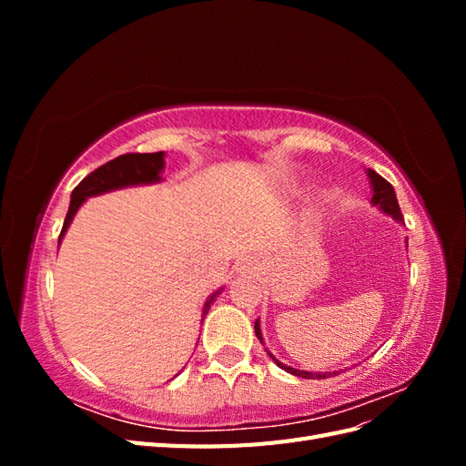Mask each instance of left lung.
<instances>
[{
  "mask_svg": "<svg viewBox=\"0 0 466 466\" xmlns=\"http://www.w3.org/2000/svg\"><path fill=\"white\" fill-rule=\"evenodd\" d=\"M368 177H370V185H371V190H373L371 204L377 206L380 211H383V214L390 216L394 221L404 223V221H402V211H400V208H399L397 194H394V188H392L390 182H387L383 177L377 175L375 171H371V168H368ZM406 245H408V241H406ZM255 332H257L258 340L264 344L262 330H260V319L255 320ZM264 350H266V354L272 358V361L278 365L279 370H284V371H288V373H291V375H298V377H301V379H327V377H330V375L336 373V371H334V373H330V371H324V373L319 371V373H315V371L295 370V368H289V365H286V363H281L268 348H264Z\"/></svg>",
  "mask_w": 466,
  "mask_h": 466,
  "instance_id": "1",
  "label": "left lung"
}]
</instances>
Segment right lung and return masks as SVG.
Wrapping results in <instances>:
<instances>
[{
    "instance_id": "obj_1",
    "label": "right lung",
    "mask_w": 466,
    "mask_h": 466,
    "mask_svg": "<svg viewBox=\"0 0 466 466\" xmlns=\"http://www.w3.org/2000/svg\"><path fill=\"white\" fill-rule=\"evenodd\" d=\"M163 168H165V151L157 153H126L120 155V157L108 161L106 165L95 168L91 175L83 178L76 190L72 192V202H69L67 216L64 219V228L58 238V247L62 243V238L69 228V223L74 221V216L77 214V209L81 204L86 202L91 196L98 194H106L118 188H128V187H139V185H155V182H161L163 177ZM221 293V288L211 293L209 298L204 303L202 309V322L209 311V307L214 305L216 298Z\"/></svg>"
}]
</instances>
